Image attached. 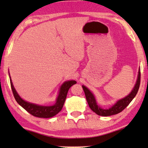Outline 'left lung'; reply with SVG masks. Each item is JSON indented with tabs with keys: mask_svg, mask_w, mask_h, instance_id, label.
I'll use <instances>...</instances> for the list:
<instances>
[{
	"mask_svg": "<svg viewBox=\"0 0 148 148\" xmlns=\"http://www.w3.org/2000/svg\"><path fill=\"white\" fill-rule=\"evenodd\" d=\"M140 78H141V72L140 69L139 70L138 72V76H137V79L135 84L134 88L131 91L130 94L128 96L125 97L124 98L121 99V100H118L116 103L113 105L112 107H110L108 109H103L101 107L99 106V105L97 104L96 100L95 99V97L94 94L89 90V89L86 88V86H82V88L84 89L85 95H86V98L87 100V102L88 103L89 106L92 109V111L100 116H111V115L116 114L118 113L122 112L126 107L128 106L133 99L135 98L136 96L137 92H138L139 86H140Z\"/></svg>",
	"mask_w": 148,
	"mask_h": 148,
	"instance_id": "obj_1",
	"label": "left lung"
}]
</instances>
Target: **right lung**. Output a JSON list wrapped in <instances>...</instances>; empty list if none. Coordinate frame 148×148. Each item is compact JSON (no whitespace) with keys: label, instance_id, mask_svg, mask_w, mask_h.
<instances>
[{"label":"right lung","instance_id":"right-lung-1","mask_svg":"<svg viewBox=\"0 0 148 148\" xmlns=\"http://www.w3.org/2000/svg\"><path fill=\"white\" fill-rule=\"evenodd\" d=\"M10 82H11V86L13 96L18 104L32 115L36 117H39V118H51V117L57 114L62 110L69 88L77 83L74 80L67 81V82H64L60 87L59 94H58L57 99H56L55 104H54L53 106H46L33 104V103L26 102V101L23 100L16 92L13 83H12L11 77H10Z\"/></svg>","mask_w":148,"mask_h":148}]
</instances>
